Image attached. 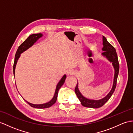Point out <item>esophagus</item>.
Listing matches in <instances>:
<instances>
[{
	"mask_svg": "<svg viewBox=\"0 0 133 133\" xmlns=\"http://www.w3.org/2000/svg\"><path fill=\"white\" fill-rule=\"evenodd\" d=\"M66 73H67V74H68V76H69V75H72V74H73L74 73V70L72 69H68V70H67Z\"/></svg>",
	"mask_w": 133,
	"mask_h": 133,
	"instance_id": "esophagus-1",
	"label": "esophagus"
}]
</instances>
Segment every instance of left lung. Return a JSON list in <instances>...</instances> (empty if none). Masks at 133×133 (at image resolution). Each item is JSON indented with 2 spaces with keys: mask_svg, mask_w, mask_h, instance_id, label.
<instances>
[{
  "mask_svg": "<svg viewBox=\"0 0 133 133\" xmlns=\"http://www.w3.org/2000/svg\"><path fill=\"white\" fill-rule=\"evenodd\" d=\"M103 46L102 51L103 52L102 53V56L105 57L110 63H112L115 70L112 87L111 91L104 98L99 100H94L86 98L81 93L78 89V83H77V85L75 88V92L81 104L85 107L92 108H98L101 107L110 99L116 89L119 72V63L117 53H116L115 48L109 43L104 36H103Z\"/></svg>",
  "mask_w": 133,
  "mask_h": 133,
  "instance_id": "obj_1",
  "label": "left lung"
}]
</instances>
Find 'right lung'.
Here are the masks:
<instances>
[{
    "label": "right lung",
    "mask_w": 133,
    "mask_h": 133,
    "mask_svg": "<svg viewBox=\"0 0 133 133\" xmlns=\"http://www.w3.org/2000/svg\"><path fill=\"white\" fill-rule=\"evenodd\" d=\"M42 36H43V34L41 33L31 34L30 35V36H29V37L26 39L23 42V43H22L20 45V46L18 47V49L17 50V52H16V55H15V59L14 64V76H15V69H16V64H17V61L20 57L21 54L22 52H24L26 50L29 49V48L31 47L35 43V42H36L39 39L41 38ZM66 78V74H64V75L62 77V78H61V79L59 81V82H58V83L57 84L56 87V89H55V94H54L53 98H52V99L50 100V101H49L48 102L44 103V104H32V103H29L28 101H26L25 99H24L25 100V101L26 102L28 103L29 105L33 108L43 109V108H47L50 107H51L52 105L54 104L55 103H56L57 98L58 92H59V90L60 89V87L64 85Z\"/></svg>",
    "instance_id": "right-lung-1"
}]
</instances>
